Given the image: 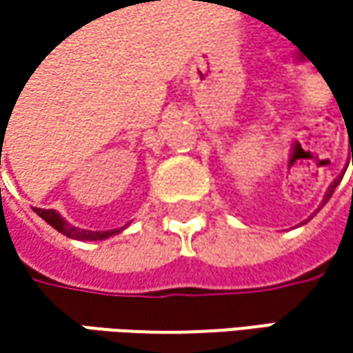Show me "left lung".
Masks as SVG:
<instances>
[{
    "label": "left lung",
    "mask_w": 353,
    "mask_h": 353,
    "mask_svg": "<svg viewBox=\"0 0 353 353\" xmlns=\"http://www.w3.org/2000/svg\"><path fill=\"white\" fill-rule=\"evenodd\" d=\"M335 185H337V181H333V185H331V188L327 190V194H325V200H323V204H325V202H327V200L331 198V194H333V190H335Z\"/></svg>",
    "instance_id": "obj_1"
}]
</instances>
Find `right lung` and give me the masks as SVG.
<instances>
[{
    "mask_svg": "<svg viewBox=\"0 0 353 353\" xmlns=\"http://www.w3.org/2000/svg\"><path fill=\"white\" fill-rule=\"evenodd\" d=\"M34 212L40 219H44L52 229H57L59 233H63V235H67V237H71V239H77V241H102V239H108V237H112V235H116V233L122 231V229H120V231H116V229H112V231H85V229H77V227L69 225V223H67L57 210H52V208H48V210H44V208H34Z\"/></svg>",
    "mask_w": 353,
    "mask_h": 353,
    "instance_id": "obj_1",
    "label": "right lung"
}]
</instances>
